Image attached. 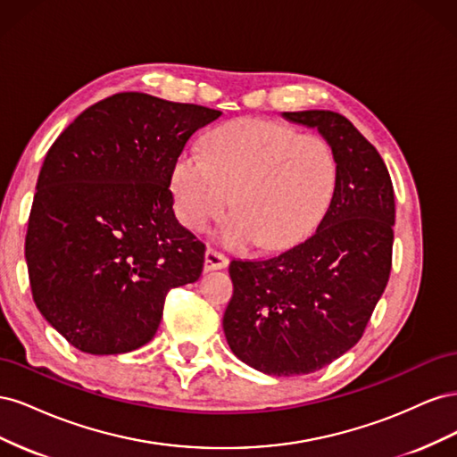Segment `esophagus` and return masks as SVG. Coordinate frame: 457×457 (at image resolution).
Segmentation results:
<instances>
[{
  "label": "esophagus",
  "instance_id": "34e87169",
  "mask_svg": "<svg viewBox=\"0 0 457 457\" xmlns=\"http://www.w3.org/2000/svg\"><path fill=\"white\" fill-rule=\"evenodd\" d=\"M228 265V259L219 253L215 250H205V259H204V269L205 270H219V269H225Z\"/></svg>",
  "mask_w": 457,
  "mask_h": 457
}]
</instances>
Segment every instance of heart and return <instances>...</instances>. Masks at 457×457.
<instances>
[{"mask_svg": "<svg viewBox=\"0 0 457 457\" xmlns=\"http://www.w3.org/2000/svg\"><path fill=\"white\" fill-rule=\"evenodd\" d=\"M337 160L318 135L286 123L240 118L212 131L205 154L185 150L171 165L177 217L200 230L237 210L223 228L232 247L255 242L265 252L287 250L320 223L334 198Z\"/></svg>", "mask_w": 457, "mask_h": 457, "instance_id": "1", "label": "heart"}]
</instances>
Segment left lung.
I'll use <instances>...</instances> for the list:
<instances>
[{"instance_id": "8db88e82", "label": "left lung", "mask_w": 457, "mask_h": 457, "mask_svg": "<svg viewBox=\"0 0 457 457\" xmlns=\"http://www.w3.org/2000/svg\"><path fill=\"white\" fill-rule=\"evenodd\" d=\"M318 129L337 160L334 198L316 232L280 255L232 261L223 316L230 351L269 376H303L361 341L389 282L395 190L379 152L331 110L284 112Z\"/></svg>"}]
</instances>
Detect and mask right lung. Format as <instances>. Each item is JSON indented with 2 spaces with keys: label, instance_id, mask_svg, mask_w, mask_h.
Listing matches in <instances>:
<instances>
[{
  "label": "right lung",
  "instance_id": "1",
  "mask_svg": "<svg viewBox=\"0 0 457 457\" xmlns=\"http://www.w3.org/2000/svg\"><path fill=\"white\" fill-rule=\"evenodd\" d=\"M219 110L116 93L84 110L49 148L24 255L32 297L89 354L154 337L171 287L192 284L205 245L173 213L171 165Z\"/></svg>",
  "mask_w": 457,
  "mask_h": 457
}]
</instances>
